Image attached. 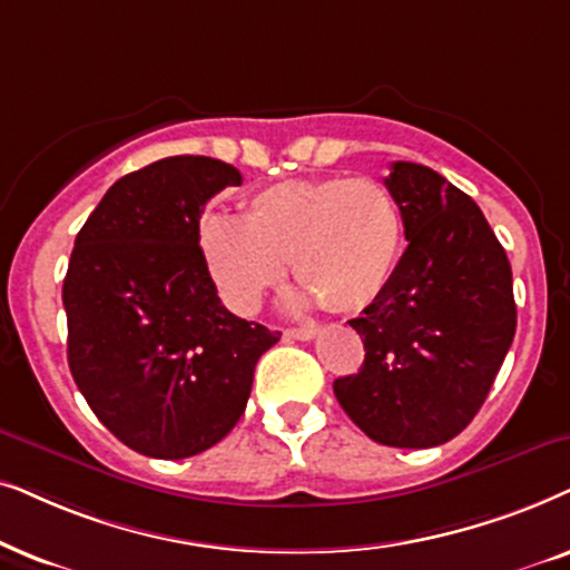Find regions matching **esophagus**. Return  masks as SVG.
Wrapping results in <instances>:
<instances>
[{
    "label": "esophagus",
    "mask_w": 570,
    "mask_h": 570,
    "mask_svg": "<svg viewBox=\"0 0 570 570\" xmlns=\"http://www.w3.org/2000/svg\"><path fill=\"white\" fill-rule=\"evenodd\" d=\"M286 338H297V341H309L317 336V331L313 328V325H305V328H286L284 331Z\"/></svg>",
    "instance_id": "1"
}]
</instances>
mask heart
<instances>
[{
	"label": "heart",
	"instance_id": "obj_1",
	"mask_svg": "<svg viewBox=\"0 0 570 570\" xmlns=\"http://www.w3.org/2000/svg\"><path fill=\"white\" fill-rule=\"evenodd\" d=\"M200 253L234 313L249 315L284 276L299 289L292 307L356 313L373 305L404 253V214L383 181L370 177L289 179L253 193L242 216H206Z\"/></svg>",
	"mask_w": 570,
	"mask_h": 570
}]
</instances>
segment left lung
<instances>
[{"label": "left lung", "instance_id": "left-lung-1", "mask_svg": "<svg viewBox=\"0 0 570 570\" xmlns=\"http://www.w3.org/2000/svg\"><path fill=\"white\" fill-rule=\"evenodd\" d=\"M385 187L409 247L381 297L348 321L364 362L333 393L375 443L432 449L474 420L511 348V263L480 206L430 166L391 164Z\"/></svg>", "mask_w": 570, "mask_h": 570}]
</instances>
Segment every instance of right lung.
Here are the masks:
<instances>
[{
    "instance_id": "obj_1",
    "label": "right lung",
    "mask_w": 570,
    "mask_h": 570,
    "mask_svg": "<svg viewBox=\"0 0 570 570\" xmlns=\"http://www.w3.org/2000/svg\"><path fill=\"white\" fill-rule=\"evenodd\" d=\"M232 164L171 156L114 181L67 268V362L104 428L150 459H187L232 432L255 364L281 333L232 315L200 253V216Z\"/></svg>"
}]
</instances>
